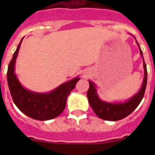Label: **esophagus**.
<instances>
[{
	"label": "esophagus",
	"mask_w": 155,
	"mask_h": 155,
	"mask_svg": "<svg viewBox=\"0 0 155 155\" xmlns=\"http://www.w3.org/2000/svg\"><path fill=\"white\" fill-rule=\"evenodd\" d=\"M85 76H86V75H85Z\"/></svg>",
	"instance_id": "esophagus-1"
}]
</instances>
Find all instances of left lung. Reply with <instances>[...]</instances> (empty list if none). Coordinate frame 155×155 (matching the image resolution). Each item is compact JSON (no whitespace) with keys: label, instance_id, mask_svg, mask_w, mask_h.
Returning a JSON list of instances; mask_svg holds the SVG:
<instances>
[{"label":"left lung","instance_id":"8db88e82","mask_svg":"<svg viewBox=\"0 0 155 155\" xmlns=\"http://www.w3.org/2000/svg\"><path fill=\"white\" fill-rule=\"evenodd\" d=\"M134 37L135 38V36ZM135 39H136V38H135ZM136 42L139 46L140 53L143 58V70H144V78H143V83H142L140 89L138 91L137 93H136L130 98H129L124 102H105V101L100 99V98L98 97L96 87H95L96 86H95L94 82L88 80L89 88H88L87 92L88 102H89V105L92 108L94 113L100 119L109 120V121H117V120H122V119L125 118L127 116H129L130 113H132L139 105V104L140 103L141 100L143 99L145 89H146V85H147V67H146L144 60H143L142 50L140 47V45L137 39Z\"/></svg>","mask_w":155,"mask_h":155}]
</instances>
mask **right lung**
Wrapping results in <instances>:
<instances>
[{
	"label": "right lung",
	"instance_id": "obj_1",
	"mask_svg": "<svg viewBox=\"0 0 155 155\" xmlns=\"http://www.w3.org/2000/svg\"><path fill=\"white\" fill-rule=\"evenodd\" d=\"M22 40L23 38L9 63L7 73L8 87L14 103L21 112L34 120L45 121L56 118L65 109L68 95L80 78L76 77L64 82L50 92L39 93L26 89L21 85L15 73L16 58Z\"/></svg>",
	"mask_w": 155,
	"mask_h": 155
}]
</instances>
